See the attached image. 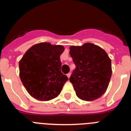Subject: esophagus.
Returning <instances> with one entry per match:
<instances>
[{"instance_id":"1","label":"esophagus","mask_w":131,"mask_h":131,"mask_svg":"<svg viewBox=\"0 0 131 131\" xmlns=\"http://www.w3.org/2000/svg\"><path fill=\"white\" fill-rule=\"evenodd\" d=\"M67 76H68V78H69V77H70V76H71V73H69L67 74Z\"/></svg>"}]
</instances>
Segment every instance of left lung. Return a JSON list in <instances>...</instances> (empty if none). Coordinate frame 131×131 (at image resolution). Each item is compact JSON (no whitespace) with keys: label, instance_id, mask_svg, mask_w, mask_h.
<instances>
[{"label":"left lung","instance_id":"1","mask_svg":"<svg viewBox=\"0 0 131 131\" xmlns=\"http://www.w3.org/2000/svg\"><path fill=\"white\" fill-rule=\"evenodd\" d=\"M69 54L76 68L69 78L76 95L84 101L105 93L112 77L111 60L104 50L92 43L71 46Z\"/></svg>","mask_w":131,"mask_h":131}]
</instances>
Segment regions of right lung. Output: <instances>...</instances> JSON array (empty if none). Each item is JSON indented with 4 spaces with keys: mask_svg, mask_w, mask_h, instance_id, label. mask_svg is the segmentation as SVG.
<instances>
[{
    "mask_svg": "<svg viewBox=\"0 0 131 131\" xmlns=\"http://www.w3.org/2000/svg\"><path fill=\"white\" fill-rule=\"evenodd\" d=\"M62 45L40 42L33 45L19 62V77L30 95L40 101H48L60 94L68 77L61 71Z\"/></svg>",
    "mask_w": 131,
    "mask_h": 131,
    "instance_id": "obj_1",
    "label": "right lung"
}]
</instances>
